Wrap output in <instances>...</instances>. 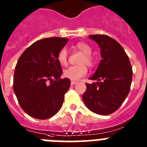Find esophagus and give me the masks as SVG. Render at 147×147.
<instances>
[{
	"label": "esophagus",
	"instance_id": "esophagus-1",
	"mask_svg": "<svg viewBox=\"0 0 147 147\" xmlns=\"http://www.w3.org/2000/svg\"><path fill=\"white\" fill-rule=\"evenodd\" d=\"M77 81H71V85H72V86H73V85H75V84H77Z\"/></svg>",
	"mask_w": 147,
	"mask_h": 147
}]
</instances>
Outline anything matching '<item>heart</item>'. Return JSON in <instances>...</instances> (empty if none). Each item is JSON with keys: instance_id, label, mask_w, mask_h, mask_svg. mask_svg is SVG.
Returning <instances> with one entry per match:
<instances>
[{"instance_id": "heart-1", "label": "heart", "mask_w": 147, "mask_h": 147, "mask_svg": "<svg viewBox=\"0 0 147 147\" xmlns=\"http://www.w3.org/2000/svg\"><path fill=\"white\" fill-rule=\"evenodd\" d=\"M75 47L78 50L84 53V57L81 61V65L79 66H70L63 71V76L66 78H69L72 81H77L86 75L87 72L86 66L84 63H86L89 66H92L95 64V59L91 55L92 48L87 43L84 42L78 43ZM68 60V52L66 48H63L59 51L58 54V61L61 65H66Z\"/></svg>"}]
</instances>
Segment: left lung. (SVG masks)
<instances>
[{
	"mask_svg": "<svg viewBox=\"0 0 147 147\" xmlns=\"http://www.w3.org/2000/svg\"><path fill=\"white\" fill-rule=\"evenodd\" d=\"M100 48L102 59L83 95L84 104L96 114L107 115L115 112L128 95L132 79L129 57L118 41L105 35H91Z\"/></svg>",
	"mask_w": 147,
	"mask_h": 147,
	"instance_id": "1",
	"label": "left lung"
}]
</instances>
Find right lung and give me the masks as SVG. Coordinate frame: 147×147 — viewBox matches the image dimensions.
I'll return each instance as SVG.
<instances>
[{
	"label": "right lung",
	"instance_id": "add662e5",
	"mask_svg": "<svg viewBox=\"0 0 147 147\" xmlns=\"http://www.w3.org/2000/svg\"><path fill=\"white\" fill-rule=\"evenodd\" d=\"M67 38H48L37 40L19 58L15 66L13 89L19 104L32 118L47 119L57 113L69 89L58 54Z\"/></svg>",
	"mask_w": 147,
	"mask_h": 147
}]
</instances>
